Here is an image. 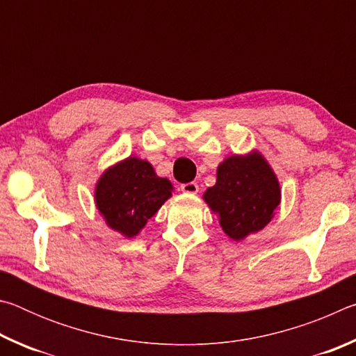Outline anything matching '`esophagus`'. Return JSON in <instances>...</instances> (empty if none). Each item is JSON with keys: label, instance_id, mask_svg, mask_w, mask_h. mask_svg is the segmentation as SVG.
<instances>
[{"label": "esophagus", "instance_id": "34e87169", "mask_svg": "<svg viewBox=\"0 0 356 356\" xmlns=\"http://www.w3.org/2000/svg\"><path fill=\"white\" fill-rule=\"evenodd\" d=\"M180 190L186 193V195H196V193L200 191V186H197L196 182H188V184L180 185Z\"/></svg>", "mask_w": 356, "mask_h": 356}]
</instances>
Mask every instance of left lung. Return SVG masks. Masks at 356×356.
I'll return each instance as SVG.
<instances>
[{
	"label": "left lung",
	"mask_w": 356,
	"mask_h": 356,
	"mask_svg": "<svg viewBox=\"0 0 356 356\" xmlns=\"http://www.w3.org/2000/svg\"><path fill=\"white\" fill-rule=\"evenodd\" d=\"M204 201L218 215L226 236L238 242L273 218L281 202L280 182L257 150L231 155L220 163L216 184L204 193Z\"/></svg>",
	"instance_id": "8db88e82"
}]
</instances>
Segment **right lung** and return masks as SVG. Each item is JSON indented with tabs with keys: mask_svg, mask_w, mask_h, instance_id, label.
Returning a JSON list of instances; mask_svg holds the SVG:
<instances>
[{
	"mask_svg": "<svg viewBox=\"0 0 356 356\" xmlns=\"http://www.w3.org/2000/svg\"><path fill=\"white\" fill-rule=\"evenodd\" d=\"M172 196V184L159 177L146 160L129 156L102 174L95 206L106 225L124 237H135Z\"/></svg>",
	"mask_w": 356,
	"mask_h": 356,
	"instance_id": "1",
	"label": "right lung"
}]
</instances>
